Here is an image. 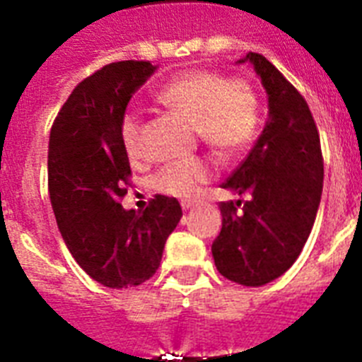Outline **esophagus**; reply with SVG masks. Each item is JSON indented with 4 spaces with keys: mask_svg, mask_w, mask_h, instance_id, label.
Segmentation results:
<instances>
[{
    "mask_svg": "<svg viewBox=\"0 0 362 362\" xmlns=\"http://www.w3.org/2000/svg\"><path fill=\"white\" fill-rule=\"evenodd\" d=\"M197 206V203H192V201H187V203H182V209H184V212H189V210H193Z\"/></svg>",
    "mask_w": 362,
    "mask_h": 362,
    "instance_id": "1",
    "label": "esophagus"
}]
</instances>
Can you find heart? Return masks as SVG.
Segmentation results:
<instances>
[{"label":"heart","mask_w":362,"mask_h":362,"mask_svg":"<svg viewBox=\"0 0 362 362\" xmlns=\"http://www.w3.org/2000/svg\"><path fill=\"white\" fill-rule=\"evenodd\" d=\"M159 103L180 112L210 148L223 158L246 150L259 131V99L244 81H226L212 71L187 69L169 78L156 93ZM127 156L141 148V118L127 112L120 125ZM212 178V165L203 158H189L165 165L156 175V186L167 195L195 199Z\"/></svg>","instance_id":"obj_1"}]
</instances>
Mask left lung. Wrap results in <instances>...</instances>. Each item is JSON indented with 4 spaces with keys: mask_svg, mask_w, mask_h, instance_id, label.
<instances>
[{
    "mask_svg": "<svg viewBox=\"0 0 362 362\" xmlns=\"http://www.w3.org/2000/svg\"><path fill=\"white\" fill-rule=\"evenodd\" d=\"M261 78L269 118L223 189L246 197L221 203V231L212 244L216 269L227 280L261 287L280 278L303 252L323 189L320 135L303 95L261 54L250 52Z\"/></svg>",
    "mask_w": 362,
    "mask_h": 362,
    "instance_id": "8db88e82",
    "label": "left lung"
}]
</instances>
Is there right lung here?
I'll return each instance as SVG.
<instances>
[{
	"label": "right lung",
	"mask_w": 362,
	"mask_h": 362,
	"mask_svg": "<svg viewBox=\"0 0 362 362\" xmlns=\"http://www.w3.org/2000/svg\"><path fill=\"white\" fill-rule=\"evenodd\" d=\"M156 71L148 62L105 65L73 90L48 141V192L62 238L81 269L110 289L150 280L182 218L180 203L165 195L144 212L120 204L131 175L120 125Z\"/></svg>",
	"instance_id": "add662e5"
}]
</instances>
